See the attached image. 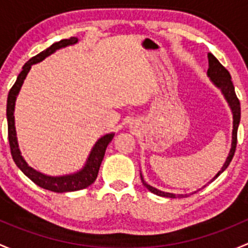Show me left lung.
I'll return each instance as SVG.
<instances>
[{
  "mask_svg": "<svg viewBox=\"0 0 248 248\" xmlns=\"http://www.w3.org/2000/svg\"><path fill=\"white\" fill-rule=\"evenodd\" d=\"M208 61H209V69L206 74H208L209 78H210V81L213 82V85L217 87L219 91H221V93L223 94L224 99H226V101L228 103L229 108H231L232 114H233V131H232L231 150H229V154L228 156H227L226 162L223 163V166H222L221 170H218L217 174H216L215 177L208 183L210 184L211 181L215 180L216 178H217L218 175L221 174L227 167H228L229 163L232 161V159H233L234 153H235V148H236V135H238V127L240 123V116H241V109H240V101L235 94V89H234L233 82H232V76L231 74H229V71L218 62L217 58H216L213 53H208ZM140 174H141V180H142L143 186H145L150 192L155 193V195L161 196V197H168V198H177V197L181 198L187 196V195H175V193H170V192H165V191H161V190H157V188L153 187V186H150L149 184L145 183L142 173H140ZM205 186L206 185H204L203 187H205ZM195 192H197V191H195Z\"/></svg>",
  "mask_w": 248,
  "mask_h": 248,
  "instance_id": "left-lung-1",
  "label": "left lung"
}]
</instances>
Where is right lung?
<instances>
[{
	"instance_id": "1",
	"label": "right lung",
	"mask_w": 248,
	"mask_h": 248,
	"mask_svg": "<svg viewBox=\"0 0 248 248\" xmlns=\"http://www.w3.org/2000/svg\"><path fill=\"white\" fill-rule=\"evenodd\" d=\"M76 43H78V38L76 37H71L69 38V39H63L61 40V42L55 43V44L51 45L50 47H47L46 50L42 51V52L38 53L37 56L31 58L29 62L25 63V65L22 67L21 73L17 76L14 86L10 88L8 99H7L8 140L13 160L16 163L17 167L21 170V172L24 173L27 178H30L33 183L37 184L40 187L45 188V190L58 193L82 190V188L88 187L89 185H92V184L95 181L96 177H98L99 168H100L101 162H103L104 156H105L106 148L107 145H108V143L111 142L112 139L114 137V132H109V134L104 135V136H101L100 139L95 142V144L92 148L91 153H89L88 157H87L85 166H83L81 170H78V172L70 173V174L65 175H58V177L57 175L53 177V175L44 174V173L39 172V170L31 167L21 154V150H20L19 148V143H17L16 130H15V101H16L20 89H21L22 85H24L25 78H26L27 74H29L31 67H32L33 64H37V63L42 62V61H44L45 58L48 57L50 55H52V53H55L56 51L60 50V48L71 46V45H75Z\"/></svg>"
}]
</instances>
